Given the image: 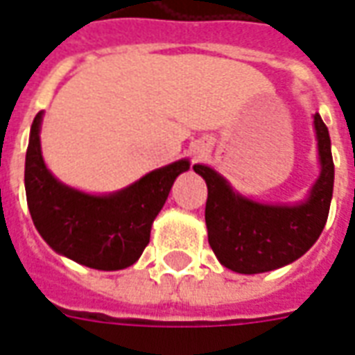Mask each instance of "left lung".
Listing matches in <instances>:
<instances>
[{"mask_svg": "<svg viewBox=\"0 0 355 355\" xmlns=\"http://www.w3.org/2000/svg\"><path fill=\"white\" fill-rule=\"evenodd\" d=\"M322 175L311 198L295 207H277L237 196L224 178L207 165H193L207 182L205 222L209 244L220 263L235 272L256 275L284 267L301 258L324 231L333 198L335 165L329 131L314 114Z\"/></svg>", "mask_w": 355, "mask_h": 355, "instance_id": "8db88e82", "label": "left lung"}]
</instances>
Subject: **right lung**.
Returning <instances> with one entry per match:
<instances>
[{
  "mask_svg": "<svg viewBox=\"0 0 355 355\" xmlns=\"http://www.w3.org/2000/svg\"><path fill=\"white\" fill-rule=\"evenodd\" d=\"M41 112L33 118L26 152V199L41 237L58 254L80 265L116 271L141 258L150 227L175 178L190 169L188 159L148 173L112 196H88L52 177L41 156Z\"/></svg>",
  "mask_w": 355,
  "mask_h": 355,
  "instance_id": "1",
  "label": "right lung"
}]
</instances>
